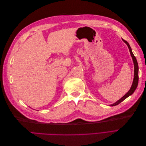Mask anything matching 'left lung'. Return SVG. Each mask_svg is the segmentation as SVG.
<instances>
[{
    "label": "left lung",
    "mask_w": 146,
    "mask_h": 146,
    "mask_svg": "<svg viewBox=\"0 0 146 146\" xmlns=\"http://www.w3.org/2000/svg\"><path fill=\"white\" fill-rule=\"evenodd\" d=\"M122 40L127 45L128 47H129V50H130V55L131 56L132 60H133V63H134V78H133V83H132V85H131V86L130 88V90L128 91L127 93H126L124 96H123L121 99H120L119 100H117L116 102H115V103L113 104H111L110 106H116V105L119 104L121 102H122L123 100H124L125 99H127L128 98V97L130 96V95H131L135 92V90L136 89L137 86H138V79H139V77H138V69H139V68H138V62H137V60H136V57L133 55V52H132L131 48V47H130V46L129 45V44L126 41L123 40V39H122Z\"/></svg>",
    "instance_id": "obj_1"
}]
</instances>
